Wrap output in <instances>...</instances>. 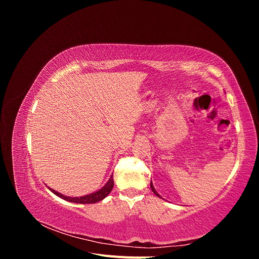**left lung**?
<instances>
[{
  "mask_svg": "<svg viewBox=\"0 0 259 259\" xmlns=\"http://www.w3.org/2000/svg\"><path fill=\"white\" fill-rule=\"evenodd\" d=\"M150 187H151V190H152V192H153V193H154V194H155V195H156V197H159V198H161V199H163V198H162V197H161V195H160V194H159V193H158V192H156V190H155V189H154V187H153V184H152V182H151V183H150Z\"/></svg>",
  "mask_w": 259,
  "mask_h": 259,
  "instance_id": "1",
  "label": "left lung"
}]
</instances>
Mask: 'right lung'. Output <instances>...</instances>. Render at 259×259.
<instances>
[{
    "label": "right lung",
    "mask_w": 259,
    "mask_h": 259,
    "mask_svg": "<svg viewBox=\"0 0 259 259\" xmlns=\"http://www.w3.org/2000/svg\"><path fill=\"white\" fill-rule=\"evenodd\" d=\"M113 185H114V183H113V175H111L110 179L108 180L107 184L103 188H101V189H99L96 192H93L91 194L83 195V197H80V198H77V197H75V198L67 197V195H64V194H61V193H59L57 191H55L54 189H51V188H50V190L54 194H56L57 197L64 199L66 201H68V202L81 203V204H92V203H97V202H99L101 200H104L107 197V195L111 192L112 188H113Z\"/></svg>",
    "instance_id": "right-lung-1"
}]
</instances>
